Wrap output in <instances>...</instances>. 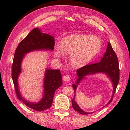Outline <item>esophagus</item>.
<instances>
[{
	"mask_svg": "<svg viewBox=\"0 0 130 130\" xmlns=\"http://www.w3.org/2000/svg\"><path fill=\"white\" fill-rule=\"evenodd\" d=\"M63 80L64 81L68 82V81H69L70 80V76L67 75H65V76H64L63 77Z\"/></svg>",
	"mask_w": 130,
	"mask_h": 130,
	"instance_id": "1",
	"label": "esophagus"
}]
</instances>
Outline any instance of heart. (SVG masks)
Returning a JSON list of instances; mask_svg holds the SVG:
<instances>
[{
  "label": "heart",
  "instance_id": "obj_1",
  "mask_svg": "<svg viewBox=\"0 0 130 130\" xmlns=\"http://www.w3.org/2000/svg\"><path fill=\"white\" fill-rule=\"evenodd\" d=\"M102 48V42L96 36L84 34H73L62 40L61 45L54 47V54L61 57L69 54V60L74 68L86 65L96 56Z\"/></svg>",
  "mask_w": 130,
  "mask_h": 130
}]
</instances>
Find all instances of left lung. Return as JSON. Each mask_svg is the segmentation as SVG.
Returning <instances> with one entry per match:
<instances>
[{
  "label": "left lung",
  "mask_w": 130,
  "mask_h": 130,
  "mask_svg": "<svg viewBox=\"0 0 130 130\" xmlns=\"http://www.w3.org/2000/svg\"><path fill=\"white\" fill-rule=\"evenodd\" d=\"M76 73L78 76V78L76 80L77 85L79 84L81 80L83 79L85 76L87 75L94 74L98 73H103L107 74L112 82L113 92L111 99L106 105H107L111 103L119 81L120 74L118 60L116 54L112 48L111 43L109 42L108 43L106 52L100 62L91 64H87L82 67L77 69ZM73 87L74 90V92L75 93L77 86L76 84H73ZM72 102V106L74 109L78 113L81 114V115H87L90 113H93L86 112L81 109L76 104L75 101V95Z\"/></svg>",
  "instance_id": "obj_1"
}]
</instances>
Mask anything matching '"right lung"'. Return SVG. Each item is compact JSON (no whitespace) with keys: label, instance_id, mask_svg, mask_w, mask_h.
<instances>
[{"label":"right lung","instance_id":"add662e5","mask_svg":"<svg viewBox=\"0 0 130 130\" xmlns=\"http://www.w3.org/2000/svg\"><path fill=\"white\" fill-rule=\"evenodd\" d=\"M55 40L50 35L42 33L38 28L34 29L19 43L15 51L12 67V78L18 99L27 107L37 111H43L52 106L55 90L62 85L60 70L46 69L44 77V95L37 103H32L23 98L19 92L18 77L21 72V63L25 54L37 50H53Z\"/></svg>","mask_w":130,"mask_h":130}]
</instances>
